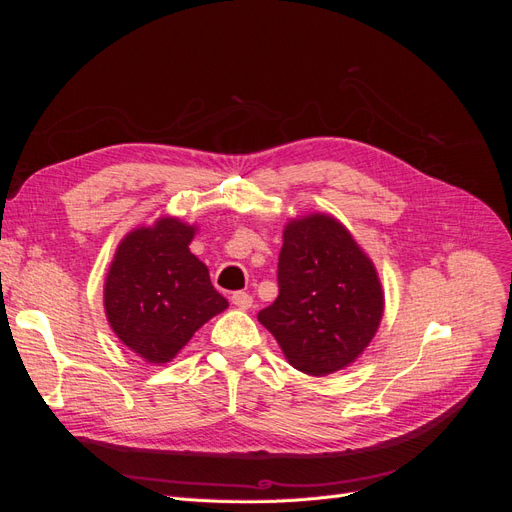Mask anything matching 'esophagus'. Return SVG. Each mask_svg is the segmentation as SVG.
<instances>
[{"label":"esophagus","mask_w":512,"mask_h":512,"mask_svg":"<svg viewBox=\"0 0 512 512\" xmlns=\"http://www.w3.org/2000/svg\"><path fill=\"white\" fill-rule=\"evenodd\" d=\"M230 301H232V305L239 307V309H250L252 303H254L252 294H247V292H232Z\"/></svg>","instance_id":"34e87169"}]
</instances>
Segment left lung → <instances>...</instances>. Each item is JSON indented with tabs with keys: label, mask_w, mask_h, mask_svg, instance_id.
<instances>
[{
	"label": "left lung",
	"mask_w": 512,
	"mask_h": 512,
	"mask_svg": "<svg viewBox=\"0 0 512 512\" xmlns=\"http://www.w3.org/2000/svg\"><path fill=\"white\" fill-rule=\"evenodd\" d=\"M277 286L280 294L258 320L303 374L344 369L378 331L384 309L378 273L329 215L316 213L286 226Z\"/></svg>",
	"instance_id": "obj_1"
}]
</instances>
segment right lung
<instances>
[{"label":"right lung","mask_w":512,"mask_h":512,"mask_svg":"<svg viewBox=\"0 0 512 512\" xmlns=\"http://www.w3.org/2000/svg\"><path fill=\"white\" fill-rule=\"evenodd\" d=\"M194 226L162 218L121 241L104 286L117 337L149 363H168L228 301L190 252Z\"/></svg>","instance_id":"1"}]
</instances>
